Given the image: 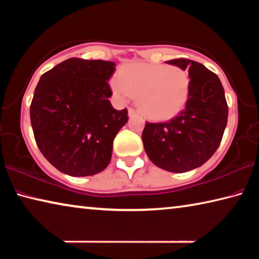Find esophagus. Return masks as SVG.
<instances>
[{
    "mask_svg": "<svg viewBox=\"0 0 259 259\" xmlns=\"http://www.w3.org/2000/svg\"><path fill=\"white\" fill-rule=\"evenodd\" d=\"M136 114H137V111H136V109H134L133 107L128 108V115L129 116H134V115H136Z\"/></svg>",
    "mask_w": 259,
    "mask_h": 259,
    "instance_id": "34e87169",
    "label": "esophagus"
}]
</instances>
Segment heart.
Wrapping results in <instances>:
<instances>
[{
    "label": "heart",
    "instance_id": "1",
    "mask_svg": "<svg viewBox=\"0 0 259 259\" xmlns=\"http://www.w3.org/2000/svg\"><path fill=\"white\" fill-rule=\"evenodd\" d=\"M120 99L136 96L140 112L148 119L166 120L183 111L190 97L191 77L186 69L163 64L131 63L111 82Z\"/></svg>",
    "mask_w": 259,
    "mask_h": 259
}]
</instances>
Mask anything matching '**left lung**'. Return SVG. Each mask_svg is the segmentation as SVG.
Segmentation results:
<instances>
[{
	"mask_svg": "<svg viewBox=\"0 0 259 259\" xmlns=\"http://www.w3.org/2000/svg\"><path fill=\"white\" fill-rule=\"evenodd\" d=\"M187 69L191 91L185 108L168 122H146L142 139L147 156L166 171L185 172L205 163L222 142L229 116L224 88L202 64L179 58L165 61Z\"/></svg>",
	"mask_w": 259,
	"mask_h": 259,
	"instance_id": "1",
	"label": "left lung"
}]
</instances>
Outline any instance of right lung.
<instances>
[{
	"mask_svg": "<svg viewBox=\"0 0 259 259\" xmlns=\"http://www.w3.org/2000/svg\"><path fill=\"white\" fill-rule=\"evenodd\" d=\"M113 61L69 58L43 74L30 104V123L43 156L73 177L93 176L111 162L113 140L128 122L108 98Z\"/></svg>",
	"mask_w": 259,
	"mask_h": 259,
	"instance_id": "obj_1",
	"label": "right lung"
}]
</instances>
